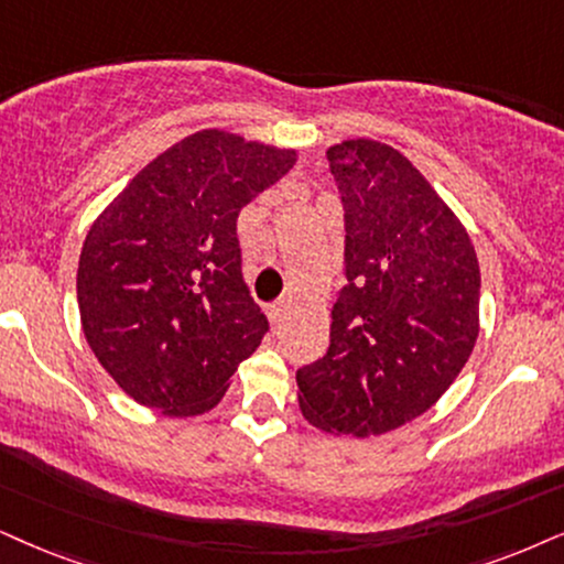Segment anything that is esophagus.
Segmentation results:
<instances>
[{
  "mask_svg": "<svg viewBox=\"0 0 564 564\" xmlns=\"http://www.w3.org/2000/svg\"><path fill=\"white\" fill-rule=\"evenodd\" d=\"M289 312V299H278L275 304H270V319L278 325L283 319V315Z\"/></svg>",
  "mask_w": 564,
  "mask_h": 564,
  "instance_id": "34e87169",
  "label": "esophagus"
}]
</instances>
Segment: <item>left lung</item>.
Instances as JSON below:
<instances>
[{"instance_id":"8db88e82","label":"left lung","mask_w":564,"mask_h":564,"mask_svg":"<svg viewBox=\"0 0 564 564\" xmlns=\"http://www.w3.org/2000/svg\"><path fill=\"white\" fill-rule=\"evenodd\" d=\"M346 220V286L330 346L296 372L312 426L372 437L413 422L466 367L479 335L471 237L422 171L384 142L327 148Z\"/></svg>"}]
</instances>
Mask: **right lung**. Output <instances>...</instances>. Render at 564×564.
Instances as JSON below:
<instances>
[{
  "label": "right lung",
  "instance_id": "add662e5",
  "mask_svg": "<svg viewBox=\"0 0 564 564\" xmlns=\"http://www.w3.org/2000/svg\"><path fill=\"white\" fill-rule=\"evenodd\" d=\"M296 163L291 148L199 130L93 220L77 265L90 351L132 401L197 416L258 351L268 319L241 278L237 218Z\"/></svg>",
  "mask_w": 564,
  "mask_h": 564
}]
</instances>
